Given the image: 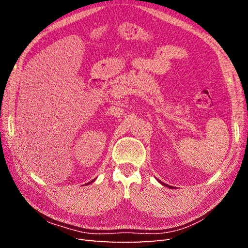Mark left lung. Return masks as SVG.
Returning <instances> with one entry per match:
<instances>
[{"mask_svg": "<svg viewBox=\"0 0 248 248\" xmlns=\"http://www.w3.org/2000/svg\"><path fill=\"white\" fill-rule=\"evenodd\" d=\"M157 181H159L161 184H163V186H166V187H170V188H171V187H172V186H168V184H166V183H163L161 180H157Z\"/></svg>", "mask_w": 248, "mask_h": 248, "instance_id": "1", "label": "left lung"}]
</instances>
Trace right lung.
<instances>
[{
    "label": "right lung",
    "mask_w": 248,
    "mask_h": 248,
    "mask_svg": "<svg viewBox=\"0 0 248 248\" xmlns=\"http://www.w3.org/2000/svg\"><path fill=\"white\" fill-rule=\"evenodd\" d=\"M92 182H93V181H92ZM89 183H91V182H89ZM86 186H88V183H87V184H86Z\"/></svg>",
    "instance_id": "right-lung-1"
}]
</instances>
